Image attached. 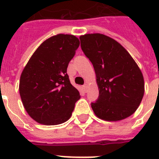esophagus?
<instances>
[{
  "mask_svg": "<svg viewBox=\"0 0 159 159\" xmlns=\"http://www.w3.org/2000/svg\"><path fill=\"white\" fill-rule=\"evenodd\" d=\"M82 89H83V91H84L85 92H87V89H88V85L87 84H85L83 87H82Z\"/></svg>",
  "mask_w": 159,
  "mask_h": 159,
  "instance_id": "obj_1",
  "label": "esophagus"
}]
</instances>
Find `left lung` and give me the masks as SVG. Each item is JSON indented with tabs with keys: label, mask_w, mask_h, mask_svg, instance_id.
<instances>
[{
	"label": "left lung",
	"mask_w": 159,
	"mask_h": 159,
	"mask_svg": "<svg viewBox=\"0 0 159 159\" xmlns=\"http://www.w3.org/2000/svg\"><path fill=\"white\" fill-rule=\"evenodd\" d=\"M81 48L94 67L99 97L92 108L98 118L118 121L133 115L144 93L141 70L128 51L102 34L80 36Z\"/></svg>",
	"instance_id": "1"
}]
</instances>
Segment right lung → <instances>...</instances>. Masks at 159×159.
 I'll return each instance as SVG.
<instances>
[{
  "mask_svg": "<svg viewBox=\"0 0 159 159\" xmlns=\"http://www.w3.org/2000/svg\"><path fill=\"white\" fill-rule=\"evenodd\" d=\"M79 44L72 34L52 36L39 46L24 68L20 95L25 111L36 122L55 125L72 116L81 97L70 82L67 68Z\"/></svg>",
  "mask_w": 159,
  "mask_h": 159,
  "instance_id": "right-lung-1",
  "label": "right lung"
}]
</instances>
